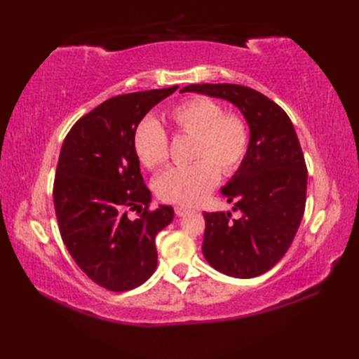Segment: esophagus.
Listing matches in <instances>:
<instances>
[{"instance_id":"obj_1","label":"esophagus","mask_w":359,"mask_h":359,"mask_svg":"<svg viewBox=\"0 0 359 359\" xmlns=\"http://www.w3.org/2000/svg\"><path fill=\"white\" fill-rule=\"evenodd\" d=\"M174 211H175V215H177L179 217H182V216H187L188 212H189V210H188V208H185V207H182V205H177V207L174 208Z\"/></svg>"}]
</instances>
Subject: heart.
<instances>
[{
    "mask_svg": "<svg viewBox=\"0 0 359 359\" xmlns=\"http://www.w3.org/2000/svg\"><path fill=\"white\" fill-rule=\"evenodd\" d=\"M174 133L193 135L191 165L172 166L157 177L154 188L165 202L194 207L216 187L219 172L231 175L239 170L250 149V126L239 112H225L215 98L193 97L166 114ZM133 147L142 165L162 166L170 156V140L156 120L143 118L134 129Z\"/></svg>",
    "mask_w": 359,
    "mask_h": 359,
    "instance_id": "b5f03b06",
    "label": "heart"
}]
</instances>
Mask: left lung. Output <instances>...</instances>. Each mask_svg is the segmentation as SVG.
I'll return each instance as SVG.
<instances>
[{
    "instance_id": "8db88e82",
    "label": "left lung",
    "mask_w": 359,
    "mask_h": 359,
    "mask_svg": "<svg viewBox=\"0 0 359 359\" xmlns=\"http://www.w3.org/2000/svg\"><path fill=\"white\" fill-rule=\"evenodd\" d=\"M231 102L250 126V149L222 188L231 212H203L202 251L208 264L226 276L248 279L269 271L292 245L306 211L307 166L292 120L279 104L257 90L230 83L189 85Z\"/></svg>"
}]
</instances>
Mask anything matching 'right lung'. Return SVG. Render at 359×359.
<instances>
[{"instance_id":"1","label":"right lung","mask_w":359,"mask_h":359,"mask_svg":"<svg viewBox=\"0 0 359 359\" xmlns=\"http://www.w3.org/2000/svg\"><path fill=\"white\" fill-rule=\"evenodd\" d=\"M179 86L116 95L75 121L53 182L60 234L72 259L111 292L142 285L157 269L156 236L172 207L149 210L151 193L133 147L135 126ZM135 209L140 217L128 219Z\"/></svg>"}]
</instances>
